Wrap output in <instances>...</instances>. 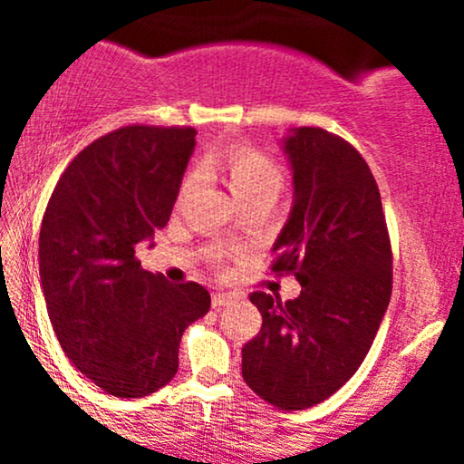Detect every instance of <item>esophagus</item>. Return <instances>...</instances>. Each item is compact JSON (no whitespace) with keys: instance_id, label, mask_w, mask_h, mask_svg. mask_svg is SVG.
Instances as JSON below:
<instances>
[{"instance_id":"1","label":"esophagus","mask_w":464,"mask_h":464,"mask_svg":"<svg viewBox=\"0 0 464 464\" xmlns=\"http://www.w3.org/2000/svg\"><path fill=\"white\" fill-rule=\"evenodd\" d=\"M234 302H237V295L224 294V291H215V294L211 295V306H213L215 310L226 308V306H232Z\"/></svg>"}]
</instances>
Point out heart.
Here are the masks:
<instances>
[{"label":"heart","instance_id":"heart-1","mask_svg":"<svg viewBox=\"0 0 464 464\" xmlns=\"http://www.w3.org/2000/svg\"><path fill=\"white\" fill-rule=\"evenodd\" d=\"M205 173H218L226 181L234 200L245 202L253 198L275 200L285 186V173L281 164L272 160L262 151L234 145L224 154H211L200 162ZM196 173H192L183 183V192L196 183Z\"/></svg>","mask_w":464,"mask_h":464}]
</instances>
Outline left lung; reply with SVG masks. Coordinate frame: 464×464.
<instances>
[{
	"label": "left lung",
	"mask_w": 464,
	"mask_h": 464,
	"mask_svg": "<svg viewBox=\"0 0 464 464\" xmlns=\"http://www.w3.org/2000/svg\"><path fill=\"white\" fill-rule=\"evenodd\" d=\"M294 202L272 272L302 285L281 304L249 295L262 329L243 346V378L278 410L325 401L363 363L392 289V253L382 200L370 167L344 139L300 126L283 137Z\"/></svg>",
	"instance_id": "8db88e82"
}]
</instances>
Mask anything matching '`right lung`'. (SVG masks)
Wrapping results in <instances>:
<instances>
[{"label": "right lung", "instance_id": "obj_1", "mask_svg": "<svg viewBox=\"0 0 464 464\" xmlns=\"http://www.w3.org/2000/svg\"><path fill=\"white\" fill-rule=\"evenodd\" d=\"M194 129L124 126L97 139L61 175L40 230V278L67 359L113 397L169 384L188 325L211 295L141 270L139 243L169 224L196 145Z\"/></svg>", "mask_w": 464, "mask_h": 464}]
</instances>
